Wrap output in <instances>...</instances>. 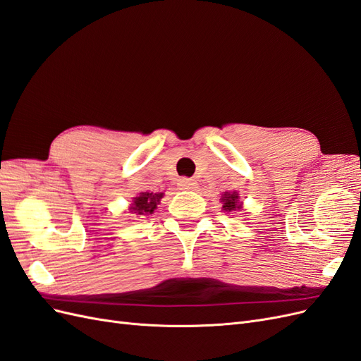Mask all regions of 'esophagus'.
<instances>
[{"mask_svg": "<svg viewBox=\"0 0 361 361\" xmlns=\"http://www.w3.org/2000/svg\"><path fill=\"white\" fill-rule=\"evenodd\" d=\"M179 188L180 190H194V188H197V182L195 180H192V179H180L179 180Z\"/></svg>", "mask_w": 361, "mask_h": 361, "instance_id": "esophagus-1", "label": "esophagus"}]
</instances>
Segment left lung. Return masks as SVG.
Wrapping results in <instances>:
<instances>
[{"mask_svg": "<svg viewBox=\"0 0 361 361\" xmlns=\"http://www.w3.org/2000/svg\"><path fill=\"white\" fill-rule=\"evenodd\" d=\"M220 202L223 203V211H226V212H232L236 209H241L243 207V202H239V194L236 191L224 192L221 195Z\"/></svg>", "mask_w": 361, "mask_h": 361, "instance_id": "1", "label": "left lung"}]
</instances>
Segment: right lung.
I'll return each mask as SVG.
<instances>
[{
	"mask_svg": "<svg viewBox=\"0 0 361 361\" xmlns=\"http://www.w3.org/2000/svg\"><path fill=\"white\" fill-rule=\"evenodd\" d=\"M162 197L164 192H140L138 197H134V202L129 207V212L134 215L154 214L157 204H159Z\"/></svg>",
	"mask_w": 361,
	"mask_h": 361,
	"instance_id": "obj_1",
	"label": "right lung"
}]
</instances>
